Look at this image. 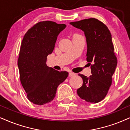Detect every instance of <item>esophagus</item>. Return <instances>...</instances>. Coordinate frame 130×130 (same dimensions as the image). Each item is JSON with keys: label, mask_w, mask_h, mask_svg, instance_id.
Here are the masks:
<instances>
[{"label": "esophagus", "mask_w": 130, "mask_h": 130, "mask_svg": "<svg viewBox=\"0 0 130 130\" xmlns=\"http://www.w3.org/2000/svg\"><path fill=\"white\" fill-rule=\"evenodd\" d=\"M75 74L72 73V72H70L69 73V76L70 77H73V76H75Z\"/></svg>", "instance_id": "34e87169"}]
</instances>
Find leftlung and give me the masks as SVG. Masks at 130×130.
Masks as SVG:
<instances>
[{
	"mask_svg": "<svg viewBox=\"0 0 130 130\" xmlns=\"http://www.w3.org/2000/svg\"><path fill=\"white\" fill-rule=\"evenodd\" d=\"M70 24L84 32L88 47L86 60L90 65L92 63L89 77L78 74L83 85L77 89V94L87 102L97 103L107 94L117 66L111 33L103 23L94 18Z\"/></svg>",
	"mask_w": 130,
	"mask_h": 130,
	"instance_id": "8db88e82",
	"label": "left lung"
}]
</instances>
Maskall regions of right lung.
<instances>
[{
  "mask_svg": "<svg viewBox=\"0 0 130 130\" xmlns=\"http://www.w3.org/2000/svg\"><path fill=\"white\" fill-rule=\"evenodd\" d=\"M65 24L44 21L27 30L21 44L18 59L20 81L30 102L43 105L54 99L57 88L68 73L47 65V57L53 52L57 36Z\"/></svg>",
  "mask_w": 130,
  "mask_h": 130,
  "instance_id": "right-lung-1",
  "label": "right lung"
}]
</instances>
